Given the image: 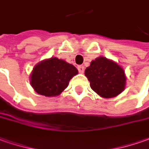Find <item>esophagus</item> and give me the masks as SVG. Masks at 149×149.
<instances>
[{"label": "esophagus", "mask_w": 149, "mask_h": 149, "mask_svg": "<svg viewBox=\"0 0 149 149\" xmlns=\"http://www.w3.org/2000/svg\"><path fill=\"white\" fill-rule=\"evenodd\" d=\"M77 69H78L80 73H83V72H84V71H85V68H84L83 66H78L77 67Z\"/></svg>", "instance_id": "1"}]
</instances>
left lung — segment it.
I'll use <instances>...</instances> for the list:
<instances>
[{
	"label": "left lung",
	"mask_w": 149,
	"mask_h": 149,
	"mask_svg": "<svg viewBox=\"0 0 149 149\" xmlns=\"http://www.w3.org/2000/svg\"><path fill=\"white\" fill-rule=\"evenodd\" d=\"M91 88L105 99L114 98L125 90V71L117 63L104 56L96 58L85 71Z\"/></svg>",
	"instance_id": "8db88e82"
}]
</instances>
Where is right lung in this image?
Segmentation results:
<instances>
[{
	"label": "right lung",
	"mask_w": 149,
	"mask_h": 149,
	"mask_svg": "<svg viewBox=\"0 0 149 149\" xmlns=\"http://www.w3.org/2000/svg\"><path fill=\"white\" fill-rule=\"evenodd\" d=\"M77 74L78 71L72 64L52 57L40 61L33 68L30 84L37 94L54 97L60 95Z\"/></svg>",
	"instance_id": "obj_1"
}]
</instances>
